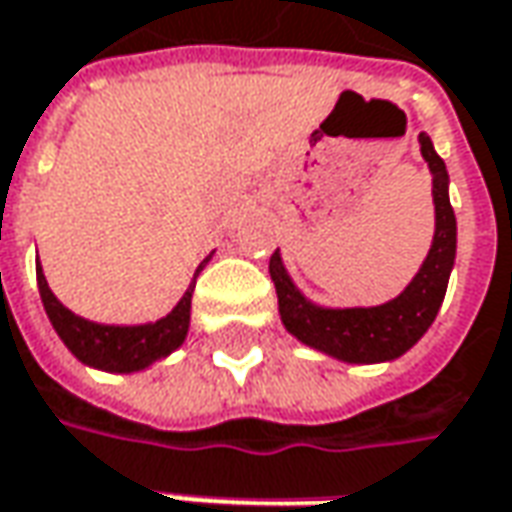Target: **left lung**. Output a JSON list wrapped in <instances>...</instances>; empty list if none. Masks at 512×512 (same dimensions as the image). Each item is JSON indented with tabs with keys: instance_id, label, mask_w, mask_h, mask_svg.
<instances>
[{
	"instance_id": "1",
	"label": "left lung",
	"mask_w": 512,
	"mask_h": 512,
	"mask_svg": "<svg viewBox=\"0 0 512 512\" xmlns=\"http://www.w3.org/2000/svg\"><path fill=\"white\" fill-rule=\"evenodd\" d=\"M422 158L433 172V206H436V232L433 246L411 286L397 300L374 309H320L294 289L283 269V260L274 252L269 260L283 326L300 343L323 351L343 362H382L397 360L431 328L436 311L445 300L448 277L456 257V215L448 198V169L436 155L431 138L419 135Z\"/></svg>"
}]
</instances>
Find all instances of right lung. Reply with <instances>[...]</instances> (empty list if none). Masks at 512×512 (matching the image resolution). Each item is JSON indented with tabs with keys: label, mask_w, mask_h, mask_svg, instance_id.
I'll return each instance as SVG.
<instances>
[{
	"label": "right lung",
	"mask_w": 512,
	"mask_h": 512,
	"mask_svg": "<svg viewBox=\"0 0 512 512\" xmlns=\"http://www.w3.org/2000/svg\"><path fill=\"white\" fill-rule=\"evenodd\" d=\"M203 263L198 266V272L203 269ZM36 283H39V294H42V303H45L47 317L56 328V334L81 362H87L93 368L118 371V374L141 371L155 360L167 357L169 351H175L184 343L186 331H189V306H192V289L195 286H189L181 297V303L169 311L167 317H161L155 323H147V326H98V323H90L84 317H76L70 309H64L47 286L42 266H36Z\"/></svg>",
	"instance_id": "right-lung-1"
}]
</instances>
